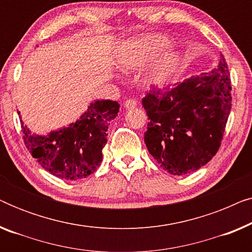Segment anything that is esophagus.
<instances>
[{
  "label": "esophagus",
  "instance_id": "34e87169",
  "mask_svg": "<svg viewBox=\"0 0 252 252\" xmlns=\"http://www.w3.org/2000/svg\"><path fill=\"white\" fill-rule=\"evenodd\" d=\"M137 105V102L135 98H128L125 102V108L126 109H134Z\"/></svg>",
  "mask_w": 252,
  "mask_h": 252
}]
</instances>
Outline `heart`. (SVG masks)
<instances>
[{
  "mask_svg": "<svg viewBox=\"0 0 252 252\" xmlns=\"http://www.w3.org/2000/svg\"><path fill=\"white\" fill-rule=\"evenodd\" d=\"M170 46V40L166 36L151 34L140 37L130 44L129 49L120 58L119 64L123 70H134L143 66ZM180 57L173 50L165 51L158 57L151 73L150 80L153 84L161 86L170 80L178 70Z\"/></svg>",
  "mask_w": 252,
  "mask_h": 252,
  "instance_id": "1",
  "label": "heart"
}]
</instances>
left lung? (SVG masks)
Returning a JSON list of instances; mask_svg holds the SVG:
<instances>
[{
	"label": "left lung",
	"instance_id": "1",
	"mask_svg": "<svg viewBox=\"0 0 252 252\" xmlns=\"http://www.w3.org/2000/svg\"><path fill=\"white\" fill-rule=\"evenodd\" d=\"M232 85L223 55L211 72L192 75L142 99L148 119L144 142L157 163L174 175L204 166L218 153L232 108Z\"/></svg>",
	"mask_w": 252,
	"mask_h": 252
}]
</instances>
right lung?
Segmentation results:
<instances>
[{"label":"right lung","instance_id":"add662e5","mask_svg":"<svg viewBox=\"0 0 252 252\" xmlns=\"http://www.w3.org/2000/svg\"><path fill=\"white\" fill-rule=\"evenodd\" d=\"M118 111L116 101H96L74 124L46 136L31 134L20 120L24 143L37 163L55 177L80 180L101 165L106 130Z\"/></svg>","mask_w":252,"mask_h":252}]
</instances>
